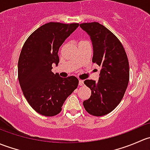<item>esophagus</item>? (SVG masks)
<instances>
[{"label": "esophagus", "instance_id": "1", "mask_svg": "<svg viewBox=\"0 0 150 150\" xmlns=\"http://www.w3.org/2000/svg\"><path fill=\"white\" fill-rule=\"evenodd\" d=\"M84 85V81L83 80H80L79 81V86H83Z\"/></svg>", "mask_w": 150, "mask_h": 150}]
</instances>
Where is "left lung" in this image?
I'll return each instance as SVG.
<instances>
[{
	"instance_id": "obj_1",
	"label": "left lung",
	"mask_w": 150,
	"mask_h": 150,
	"mask_svg": "<svg viewBox=\"0 0 150 150\" xmlns=\"http://www.w3.org/2000/svg\"><path fill=\"white\" fill-rule=\"evenodd\" d=\"M80 27L90 35L93 48L92 62L101 67L98 82L86 80L91 91L83 102L85 110L93 116L111 112L121 102L129 81V64L125 48L110 30L99 22L83 23Z\"/></svg>"
}]
</instances>
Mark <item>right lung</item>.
Here are the masks:
<instances>
[{"label":"right lung","mask_w":150,"mask_h":150,"mask_svg":"<svg viewBox=\"0 0 150 150\" xmlns=\"http://www.w3.org/2000/svg\"><path fill=\"white\" fill-rule=\"evenodd\" d=\"M78 23L49 22L33 32L24 43L18 62V79L23 94L32 108L51 117L62 111L67 98L77 88L75 76L63 78L51 72L59 62L58 51Z\"/></svg>","instance_id":"right-lung-1"}]
</instances>
